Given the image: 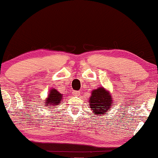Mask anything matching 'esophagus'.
I'll use <instances>...</instances> for the list:
<instances>
[{"label": "esophagus", "mask_w": 158, "mask_h": 158, "mask_svg": "<svg viewBox=\"0 0 158 158\" xmlns=\"http://www.w3.org/2000/svg\"><path fill=\"white\" fill-rule=\"evenodd\" d=\"M73 94L74 95V96H79V95H80V91H76V90H73Z\"/></svg>", "instance_id": "esophagus-1"}]
</instances>
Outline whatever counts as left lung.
Instances as JSON below:
<instances>
[{
    "label": "left lung",
    "instance_id": "8db88e82",
    "mask_svg": "<svg viewBox=\"0 0 158 158\" xmlns=\"http://www.w3.org/2000/svg\"><path fill=\"white\" fill-rule=\"evenodd\" d=\"M113 98L109 90L103 87H100L92 91L91 96L89 98L90 108L94 111L96 115L105 114L113 106Z\"/></svg>",
    "mask_w": 158,
    "mask_h": 158
}]
</instances>
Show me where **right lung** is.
Segmentation results:
<instances>
[{
  "label": "right lung",
  "instance_id": "1",
  "mask_svg": "<svg viewBox=\"0 0 158 158\" xmlns=\"http://www.w3.org/2000/svg\"><path fill=\"white\" fill-rule=\"evenodd\" d=\"M62 98V94L58 92L55 88H52L48 94V98L45 100V104L46 106H49V109L50 108H54L56 106H57L61 102Z\"/></svg>",
  "mask_w": 158,
  "mask_h": 158
}]
</instances>
